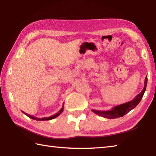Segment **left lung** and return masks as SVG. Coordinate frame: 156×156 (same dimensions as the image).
<instances>
[{
    "mask_svg": "<svg viewBox=\"0 0 156 156\" xmlns=\"http://www.w3.org/2000/svg\"><path fill=\"white\" fill-rule=\"evenodd\" d=\"M147 83V77L146 76L145 78L144 89L142 90L140 93L138 94L132 101L125 102V103L121 104L120 105L115 106V107H112L111 110L97 111L94 110V109H92V111L94 112L95 114H97V115L101 116L102 117L107 119H116L122 117V116H124L125 115L128 113V112L131 111L132 109H133L139 103H140L142 97H143V96L144 94L145 89H146Z\"/></svg>",
    "mask_w": 156,
    "mask_h": 156,
    "instance_id": "8db88e82",
    "label": "left lung"
}]
</instances>
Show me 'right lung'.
<instances>
[{"mask_svg":"<svg viewBox=\"0 0 156 156\" xmlns=\"http://www.w3.org/2000/svg\"><path fill=\"white\" fill-rule=\"evenodd\" d=\"M64 103H63L62 108L58 112V113H56V114L51 116V117H44V118H41V119H40V118L35 117H34V116H33V115H29V114H27V113H26V112H23V111H22V112H23V113H24L25 115H27L28 117L31 118V119H34V120H36V121H48V120H51V119H54L56 118L57 117H58V116L62 113L63 110H64Z\"/></svg>","mask_w":156,"mask_h":156,"instance_id":"1","label":"right lung"}]
</instances>
